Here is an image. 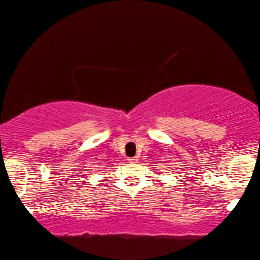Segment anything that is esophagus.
<instances>
[{"instance_id": "esophagus-1", "label": "esophagus", "mask_w": 260, "mask_h": 260, "mask_svg": "<svg viewBox=\"0 0 260 260\" xmlns=\"http://www.w3.org/2000/svg\"><path fill=\"white\" fill-rule=\"evenodd\" d=\"M137 161H138L137 156H135V157H130V158H129V162H130V163H136Z\"/></svg>"}]
</instances>
